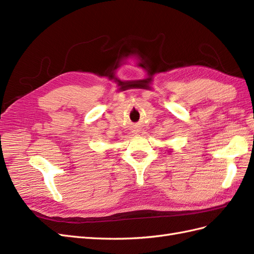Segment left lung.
<instances>
[{
    "label": "left lung",
    "instance_id": "obj_1",
    "mask_svg": "<svg viewBox=\"0 0 254 254\" xmlns=\"http://www.w3.org/2000/svg\"><path fill=\"white\" fill-rule=\"evenodd\" d=\"M168 152H171V149H170V150H168Z\"/></svg>",
    "mask_w": 254,
    "mask_h": 254
}]
</instances>
